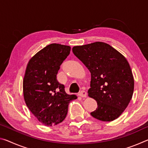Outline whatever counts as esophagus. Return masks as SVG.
Returning a JSON list of instances; mask_svg holds the SVG:
<instances>
[{
	"instance_id": "34e87169",
	"label": "esophagus",
	"mask_w": 148,
	"mask_h": 148,
	"mask_svg": "<svg viewBox=\"0 0 148 148\" xmlns=\"http://www.w3.org/2000/svg\"><path fill=\"white\" fill-rule=\"evenodd\" d=\"M79 95L82 97H87V92L85 91H81L79 92Z\"/></svg>"
}]
</instances>
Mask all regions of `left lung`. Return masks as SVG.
Returning a JSON list of instances; mask_svg holds the SVG:
<instances>
[{
  "mask_svg": "<svg viewBox=\"0 0 148 148\" xmlns=\"http://www.w3.org/2000/svg\"><path fill=\"white\" fill-rule=\"evenodd\" d=\"M72 51L91 72L88 96L98 105L91 115L100 121H114L126 109L133 94L134 77L128 61L102 42L74 46Z\"/></svg>",
  "mask_w": 148,
  "mask_h": 148,
  "instance_id": "8db88e82",
  "label": "left lung"
}]
</instances>
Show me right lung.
Instances as JSON below:
<instances>
[{"mask_svg": "<svg viewBox=\"0 0 148 148\" xmlns=\"http://www.w3.org/2000/svg\"><path fill=\"white\" fill-rule=\"evenodd\" d=\"M70 51L69 46L51 44L35 54L27 64L23 82L25 102L46 126L63 121L70 102L77 99L76 95L67 94L64 85L57 80L60 66Z\"/></svg>", "mask_w": 148, "mask_h": 148, "instance_id": "add662e5", "label": "right lung"}]
</instances>
